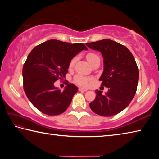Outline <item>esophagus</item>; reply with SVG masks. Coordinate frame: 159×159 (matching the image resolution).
Here are the masks:
<instances>
[{"label":"esophagus","mask_w":159,"mask_h":159,"mask_svg":"<svg viewBox=\"0 0 159 159\" xmlns=\"http://www.w3.org/2000/svg\"><path fill=\"white\" fill-rule=\"evenodd\" d=\"M79 90V91H80V92H86V91H88L87 88H80Z\"/></svg>","instance_id":"1"}]
</instances>
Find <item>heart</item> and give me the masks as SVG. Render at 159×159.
I'll use <instances>...</instances> for the list:
<instances>
[{
	"mask_svg": "<svg viewBox=\"0 0 159 159\" xmlns=\"http://www.w3.org/2000/svg\"><path fill=\"white\" fill-rule=\"evenodd\" d=\"M86 57H87V60L88 61H89L90 64L93 62L94 61L98 60V59H99L98 55H97L95 53H88V54H87V55H86ZM76 58L74 57L73 60L71 61V62H70L69 66L70 67L73 66L75 62H76ZM74 81H75V83H77L78 85L85 86L88 85V79L86 77L81 76V75H79V76H76V77H75Z\"/></svg>",
	"mask_w": 159,
	"mask_h": 159,
	"instance_id": "1",
	"label": "heart"
}]
</instances>
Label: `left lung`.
Listing matches in <instances>:
<instances>
[{"label": "left lung", "instance_id": "obj_1", "mask_svg": "<svg viewBox=\"0 0 159 159\" xmlns=\"http://www.w3.org/2000/svg\"><path fill=\"white\" fill-rule=\"evenodd\" d=\"M85 44L102 53L104 71L99 80L102 85L108 88L105 94L95 90L96 98L90 104V109L102 116L117 114L129 105L136 93L139 71L133 54L124 45L110 39Z\"/></svg>", "mask_w": 159, "mask_h": 159}]
</instances>
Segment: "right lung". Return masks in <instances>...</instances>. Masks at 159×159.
<instances>
[{
  "label": "right lung",
  "mask_w": 159,
  "mask_h": 159,
  "mask_svg": "<svg viewBox=\"0 0 159 159\" xmlns=\"http://www.w3.org/2000/svg\"><path fill=\"white\" fill-rule=\"evenodd\" d=\"M83 50L88 48L83 43L52 39L37 45L29 53L22 70L24 90L40 111L55 116L68 108L78 88L67 83L61 91L54 83L65 78L71 60Z\"/></svg>",
  "instance_id": "right-lung-1"
}]
</instances>
